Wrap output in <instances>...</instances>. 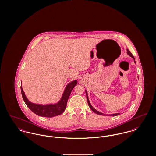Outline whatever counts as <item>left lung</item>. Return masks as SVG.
<instances>
[{
	"label": "left lung",
	"mask_w": 156,
	"mask_h": 156,
	"mask_svg": "<svg viewBox=\"0 0 156 156\" xmlns=\"http://www.w3.org/2000/svg\"><path fill=\"white\" fill-rule=\"evenodd\" d=\"M127 53H128V55H129V56H131L132 58L135 60V59H134V57H133V56L132 55V53H131V51L128 50V49H127ZM134 62L135 63V61L134 60ZM85 93H86V96H87V102H88V106H89V107L96 114H98V115H104L103 113H101V112H98V111H97V110H96L95 108H93V106L91 105V104H90V101H89V100H88V94H87V92L85 91ZM119 115V113H115V114H111V115H108V116H118V115Z\"/></svg>",
	"instance_id": "left-lung-1"
}]
</instances>
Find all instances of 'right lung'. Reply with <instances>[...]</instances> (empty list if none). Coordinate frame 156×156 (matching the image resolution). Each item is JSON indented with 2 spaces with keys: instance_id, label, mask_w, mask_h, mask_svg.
I'll use <instances>...</instances> for the list:
<instances>
[{
  "instance_id": "add662e5",
  "label": "right lung",
  "mask_w": 156,
  "mask_h": 156,
  "mask_svg": "<svg viewBox=\"0 0 156 156\" xmlns=\"http://www.w3.org/2000/svg\"><path fill=\"white\" fill-rule=\"evenodd\" d=\"M77 84V81L75 80L71 82L70 83L68 84L65 89L64 93L63 96L62 97L60 101L56 104H50L47 105H41L38 104H34L30 102L26 96L25 95L22 86H21V90L22 96L24 99V101L27 106L35 114L42 116V117H47V118H51L54 117L56 116L60 115L65 110L68 100L69 97L71 94L74 87Z\"/></svg>"
}]
</instances>
